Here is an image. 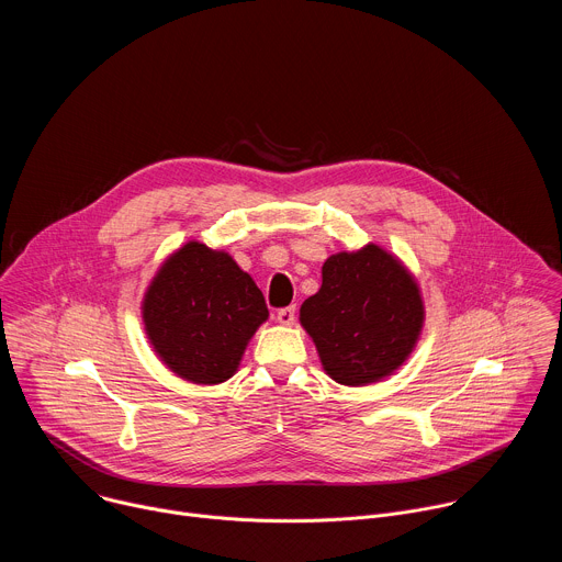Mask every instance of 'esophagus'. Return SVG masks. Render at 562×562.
I'll return each instance as SVG.
<instances>
[{
	"instance_id": "esophagus-1",
	"label": "esophagus",
	"mask_w": 562,
	"mask_h": 562,
	"mask_svg": "<svg viewBox=\"0 0 562 562\" xmlns=\"http://www.w3.org/2000/svg\"><path fill=\"white\" fill-rule=\"evenodd\" d=\"M276 319L284 327H291L295 323V306H284L276 313Z\"/></svg>"
}]
</instances>
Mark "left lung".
<instances>
[{"label":"left lung","instance_id":"8db88e82","mask_svg":"<svg viewBox=\"0 0 562 562\" xmlns=\"http://www.w3.org/2000/svg\"><path fill=\"white\" fill-rule=\"evenodd\" d=\"M423 319L414 276L378 245L331 256L323 267V286L300 306V323L319 362L347 386L391 375L414 351Z\"/></svg>","mask_w":562,"mask_h":562}]
</instances>
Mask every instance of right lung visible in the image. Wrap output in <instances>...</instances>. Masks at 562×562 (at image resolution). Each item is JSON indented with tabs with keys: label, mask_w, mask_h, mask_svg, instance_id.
I'll use <instances>...</instances> for the list:
<instances>
[{
	"label": "right lung",
	"mask_w": 562,
	"mask_h": 562,
	"mask_svg": "<svg viewBox=\"0 0 562 562\" xmlns=\"http://www.w3.org/2000/svg\"><path fill=\"white\" fill-rule=\"evenodd\" d=\"M142 317L162 362L195 384L228 380L269 317L254 278L224 251L189 243L157 271Z\"/></svg>",
	"instance_id": "add662e5"
}]
</instances>
